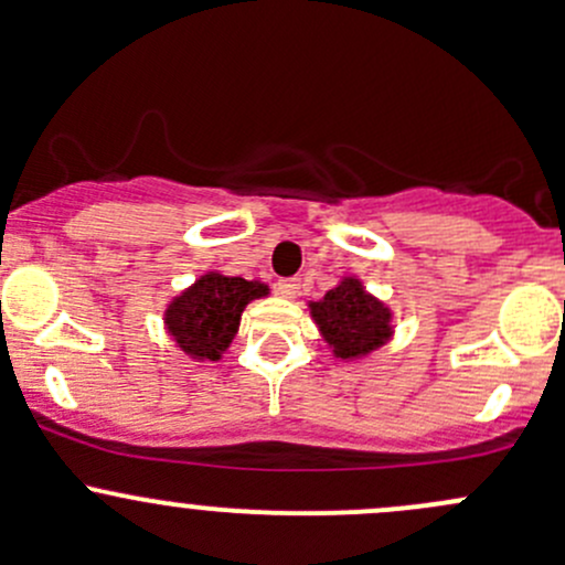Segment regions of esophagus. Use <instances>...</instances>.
<instances>
[{
	"instance_id": "obj_1",
	"label": "esophagus",
	"mask_w": 565,
	"mask_h": 565,
	"mask_svg": "<svg viewBox=\"0 0 565 565\" xmlns=\"http://www.w3.org/2000/svg\"><path fill=\"white\" fill-rule=\"evenodd\" d=\"M276 289H278V295H281V298H298L300 278H281V281L276 284Z\"/></svg>"
}]
</instances>
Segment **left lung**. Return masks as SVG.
<instances>
[{
  "instance_id": "left-lung-1",
  "label": "left lung",
  "mask_w": 565,
  "mask_h": 565,
  "mask_svg": "<svg viewBox=\"0 0 565 565\" xmlns=\"http://www.w3.org/2000/svg\"><path fill=\"white\" fill-rule=\"evenodd\" d=\"M313 324L332 358L362 362L387 347L395 335V313L384 300L367 292L360 276H341L322 300L308 302Z\"/></svg>"
}]
</instances>
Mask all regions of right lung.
<instances>
[{
    "label": "right lung",
    "instance_id": "1",
    "mask_svg": "<svg viewBox=\"0 0 565 565\" xmlns=\"http://www.w3.org/2000/svg\"><path fill=\"white\" fill-rule=\"evenodd\" d=\"M267 295L270 287L257 278L246 281L222 270H205L164 306V332L192 362H218L235 341L248 302Z\"/></svg>",
    "mask_w": 565,
    "mask_h": 565
}]
</instances>
